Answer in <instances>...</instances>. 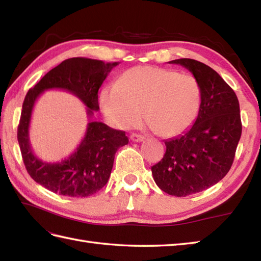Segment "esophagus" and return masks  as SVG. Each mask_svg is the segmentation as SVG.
Masks as SVG:
<instances>
[{"mask_svg": "<svg viewBox=\"0 0 261 261\" xmlns=\"http://www.w3.org/2000/svg\"><path fill=\"white\" fill-rule=\"evenodd\" d=\"M130 139H131V141L140 142V141L145 140V137H142V136H140V135H137V134H132V135L130 136Z\"/></svg>", "mask_w": 261, "mask_h": 261, "instance_id": "34e87169", "label": "esophagus"}]
</instances>
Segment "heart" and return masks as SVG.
Wrapping results in <instances>:
<instances>
[{
  "label": "heart",
  "mask_w": 261,
  "mask_h": 261,
  "mask_svg": "<svg viewBox=\"0 0 261 261\" xmlns=\"http://www.w3.org/2000/svg\"><path fill=\"white\" fill-rule=\"evenodd\" d=\"M202 101L199 83L193 75L154 66L125 70L115 85L104 87L99 96L110 123L126 129L143 118L157 135L174 137L192 124Z\"/></svg>",
  "instance_id": "heart-1"
}]
</instances>
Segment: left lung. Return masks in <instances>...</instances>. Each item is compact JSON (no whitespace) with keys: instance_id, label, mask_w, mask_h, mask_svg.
<instances>
[{"instance_id":"8db88e82","label":"left lung","mask_w":261,"mask_h":261,"mask_svg":"<svg viewBox=\"0 0 261 261\" xmlns=\"http://www.w3.org/2000/svg\"><path fill=\"white\" fill-rule=\"evenodd\" d=\"M169 63L190 70L202 91L195 122L182 135L165 141L163 159L151 167L160 190L181 197L207 190L228 174L242 124L234 91L214 69L190 58Z\"/></svg>"}]
</instances>
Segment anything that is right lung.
I'll list each match as a JSON object with an SVG mask.
<instances>
[{
	"mask_svg": "<svg viewBox=\"0 0 261 261\" xmlns=\"http://www.w3.org/2000/svg\"><path fill=\"white\" fill-rule=\"evenodd\" d=\"M119 63L76 57L66 59L49 70L29 90L22 105L18 141L27 171L31 178L48 191L70 197L91 196L107 184L113 167L115 152L127 145L124 131L114 130L93 121L98 111V90L112 68ZM47 89L67 90L86 104L89 123L80 146L69 158L58 163L38 159L31 148L29 127L32 110L37 97Z\"/></svg>",
	"mask_w": 261,
	"mask_h": 261,
	"instance_id": "1",
	"label": "right lung"
}]
</instances>
